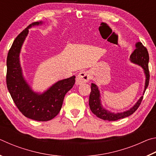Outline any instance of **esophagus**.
Wrapping results in <instances>:
<instances>
[{
	"instance_id": "obj_1",
	"label": "esophagus",
	"mask_w": 156,
	"mask_h": 156,
	"mask_svg": "<svg viewBox=\"0 0 156 156\" xmlns=\"http://www.w3.org/2000/svg\"><path fill=\"white\" fill-rule=\"evenodd\" d=\"M90 79V73L89 72H80L76 78V84H81L89 82Z\"/></svg>"
}]
</instances>
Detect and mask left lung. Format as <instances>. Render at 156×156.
I'll use <instances>...</instances> for the list:
<instances>
[{"instance_id": "obj_1", "label": "left lung", "mask_w": 156, "mask_h": 156, "mask_svg": "<svg viewBox=\"0 0 156 156\" xmlns=\"http://www.w3.org/2000/svg\"><path fill=\"white\" fill-rule=\"evenodd\" d=\"M130 61L133 64L138 65L142 68L145 76V83H144V89L143 91V95L145 91L149 85V53L146 47L143 46L140 42H138L136 43V49L132 52L130 56ZM91 94L89 96V105L90 109L98 118L102 119L104 120L108 121H115L122 118L128 117L136 112L138 107L140 105L143 96H141L138 99L136 103L133 105L130 109L125 111L123 112H112L110 111L103 107L101 102V96H100V90L98 89V87L96 84L91 83Z\"/></svg>"}]
</instances>
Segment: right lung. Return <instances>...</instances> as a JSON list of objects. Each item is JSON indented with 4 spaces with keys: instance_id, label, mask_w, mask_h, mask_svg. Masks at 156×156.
I'll return each mask as SVG.
<instances>
[{
    "instance_id": "1",
    "label": "right lung",
    "mask_w": 156,
    "mask_h": 156,
    "mask_svg": "<svg viewBox=\"0 0 156 156\" xmlns=\"http://www.w3.org/2000/svg\"><path fill=\"white\" fill-rule=\"evenodd\" d=\"M43 24V21L31 23L13 43L7 58V87L20 112L25 117L37 121H48L61 109L65 94L75 84L76 76L57 81L43 93L34 91L23 76L20 61L21 48L29 29Z\"/></svg>"
}]
</instances>
